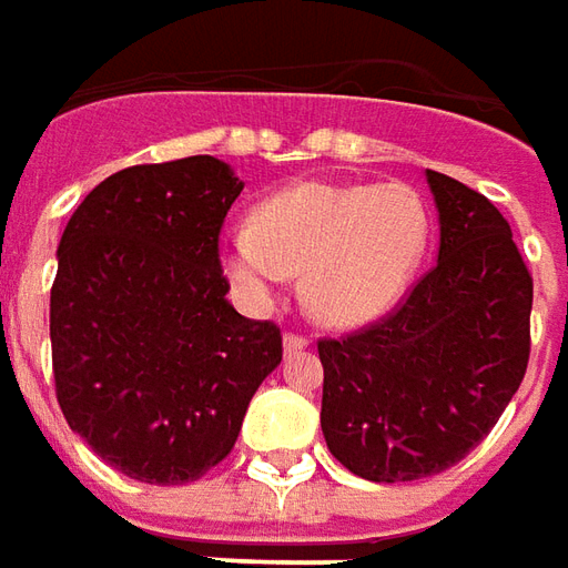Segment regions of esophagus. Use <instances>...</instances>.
Returning <instances> with one entry per match:
<instances>
[{
  "instance_id": "1",
  "label": "esophagus",
  "mask_w": 568,
  "mask_h": 568,
  "mask_svg": "<svg viewBox=\"0 0 568 568\" xmlns=\"http://www.w3.org/2000/svg\"><path fill=\"white\" fill-rule=\"evenodd\" d=\"M303 348H308V339H305V336H300V333H287V336H284V355H296V352H303Z\"/></svg>"
}]
</instances>
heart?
<instances>
[{
  "instance_id": "b5f03b06",
  "label": "heart",
  "mask_w": 568,
  "mask_h": 568,
  "mask_svg": "<svg viewBox=\"0 0 568 568\" xmlns=\"http://www.w3.org/2000/svg\"><path fill=\"white\" fill-rule=\"evenodd\" d=\"M432 241V213L406 183H300L232 229L223 265L247 300H272L303 275L308 315L327 327H364L404 300Z\"/></svg>"
}]
</instances>
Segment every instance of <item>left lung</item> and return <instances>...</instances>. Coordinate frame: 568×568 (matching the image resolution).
I'll return each instance as SVG.
<instances>
[{
	"mask_svg": "<svg viewBox=\"0 0 568 568\" xmlns=\"http://www.w3.org/2000/svg\"><path fill=\"white\" fill-rule=\"evenodd\" d=\"M440 251L404 305L321 339V432L373 484L440 474L493 432L529 364L532 277L493 201L425 171Z\"/></svg>",
	"mask_w": 568,
	"mask_h": 568,
	"instance_id": "obj_1",
	"label": "left lung"
}]
</instances>
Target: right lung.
Returning a JSON list of instances; mask_svg holds the SVG:
<instances>
[{"mask_svg": "<svg viewBox=\"0 0 568 568\" xmlns=\"http://www.w3.org/2000/svg\"><path fill=\"white\" fill-rule=\"evenodd\" d=\"M241 183L189 155L106 176L58 244L51 361L70 428L143 484L204 477L281 364V329L226 300L220 229Z\"/></svg>", "mask_w": 568, "mask_h": 568, "instance_id": "obj_1", "label": "right lung"}]
</instances>
